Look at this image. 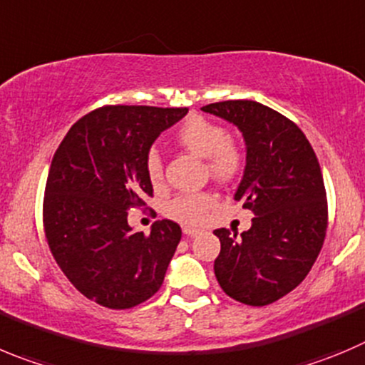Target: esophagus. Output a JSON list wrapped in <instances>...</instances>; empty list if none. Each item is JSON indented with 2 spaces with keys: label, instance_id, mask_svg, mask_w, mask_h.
<instances>
[{
  "label": "esophagus",
  "instance_id": "34e87169",
  "mask_svg": "<svg viewBox=\"0 0 365 365\" xmlns=\"http://www.w3.org/2000/svg\"><path fill=\"white\" fill-rule=\"evenodd\" d=\"M183 234L189 237H194V236H198L200 230L198 229H192V227H183Z\"/></svg>",
  "mask_w": 365,
  "mask_h": 365
}]
</instances>
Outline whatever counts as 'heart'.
<instances>
[{
    "label": "heart",
    "instance_id": "heart-1",
    "mask_svg": "<svg viewBox=\"0 0 365 365\" xmlns=\"http://www.w3.org/2000/svg\"><path fill=\"white\" fill-rule=\"evenodd\" d=\"M176 142L198 158H205L207 171L217 182H232L245 167V151L236 140L229 138L227 129L217 122L200 115H190L176 131ZM145 175L155 189L163 183V162L156 151L145 158ZM214 207V196L209 192L180 194L169 200L165 214L183 225H200Z\"/></svg>",
    "mask_w": 365,
    "mask_h": 365
}]
</instances>
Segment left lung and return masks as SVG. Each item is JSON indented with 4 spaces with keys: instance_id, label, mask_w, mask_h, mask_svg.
<instances>
[{
    "instance_id": "obj_1",
    "label": "left lung",
    "mask_w": 365,
    "mask_h": 365,
    "mask_svg": "<svg viewBox=\"0 0 365 365\" xmlns=\"http://www.w3.org/2000/svg\"><path fill=\"white\" fill-rule=\"evenodd\" d=\"M236 125L247 165L234 200L254 212L247 232L214 230L221 241L214 274L229 297L267 306L297 288L312 270L328 229V200L315 151L297 124L254 101L202 108Z\"/></svg>"
}]
</instances>
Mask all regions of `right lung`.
<instances>
[{"mask_svg": "<svg viewBox=\"0 0 365 365\" xmlns=\"http://www.w3.org/2000/svg\"><path fill=\"white\" fill-rule=\"evenodd\" d=\"M187 108L102 106L75 122L50 165L43 202L44 236L68 281L90 301L128 309L162 286L180 225L155 221L133 232L128 210L153 196L145 158L160 133Z\"/></svg>", "mask_w": 365, "mask_h": 365, "instance_id": "1", "label": "right lung"}]
</instances>
